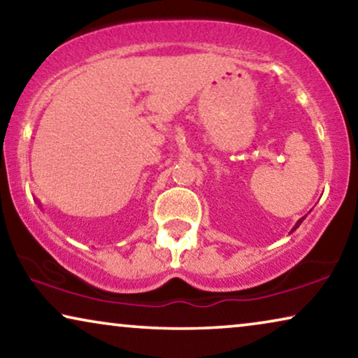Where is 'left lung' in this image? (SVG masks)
Here are the masks:
<instances>
[{
	"label": "left lung",
	"mask_w": 358,
	"mask_h": 358,
	"mask_svg": "<svg viewBox=\"0 0 358 358\" xmlns=\"http://www.w3.org/2000/svg\"><path fill=\"white\" fill-rule=\"evenodd\" d=\"M303 220H305V217H301V219H299V222H296V224L294 225V229H292V231H294V230H296V229H299V227H300V224H301V222H303Z\"/></svg>",
	"instance_id": "8db88e82"
}]
</instances>
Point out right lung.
Instances as JSON below:
<instances>
[{"label":"right lung","mask_w":358,"mask_h":358,"mask_svg":"<svg viewBox=\"0 0 358 358\" xmlns=\"http://www.w3.org/2000/svg\"><path fill=\"white\" fill-rule=\"evenodd\" d=\"M38 206H40V203H38Z\"/></svg>","instance_id":"add662e5"}]
</instances>
